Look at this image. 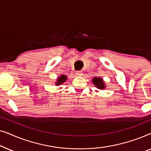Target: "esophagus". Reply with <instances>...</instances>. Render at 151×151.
<instances>
[{
    "instance_id": "34e87169",
    "label": "esophagus",
    "mask_w": 151,
    "mask_h": 151,
    "mask_svg": "<svg viewBox=\"0 0 151 151\" xmlns=\"http://www.w3.org/2000/svg\"><path fill=\"white\" fill-rule=\"evenodd\" d=\"M76 76H82V71H77L76 72Z\"/></svg>"
}]
</instances>
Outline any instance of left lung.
<instances>
[{"label": "left lung", "instance_id": "left-lung-1", "mask_svg": "<svg viewBox=\"0 0 151 151\" xmlns=\"http://www.w3.org/2000/svg\"><path fill=\"white\" fill-rule=\"evenodd\" d=\"M92 82H93V83L94 84V85L96 86L97 88H99V89L102 90V89H104L105 87H106V86H105V83L101 78L95 77L93 78Z\"/></svg>", "mask_w": 151, "mask_h": 151}]
</instances>
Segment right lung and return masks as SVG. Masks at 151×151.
Masks as SVG:
<instances>
[{
	"instance_id": "right-lung-1",
	"label": "right lung",
	"mask_w": 151,
	"mask_h": 151,
	"mask_svg": "<svg viewBox=\"0 0 151 151\" xmlns=\"http://www.w3.org/2000/svg\"><path fill=\"white\" fill-rule=\"evenodd\" d=\"M67 76L62 75L60 76L58 78L57 82H55V84H56V85H60V84H62L63 83H64L66 80H67Z\"/></svg>"
}]
</instances>
